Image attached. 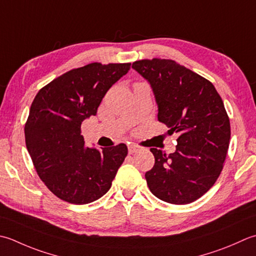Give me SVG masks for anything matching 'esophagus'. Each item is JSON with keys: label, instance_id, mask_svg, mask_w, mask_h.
I'll list each match as a JSON object with an SVG mask.
<instances>
[{"label": "esophagus", "instance_id": "obj_1", "mask_svg": "<svg viewBox=\"0 0 256 256\" xmlns=\"http://www.w3.org/2000/svg\"><path fill=\"white\" fill-rule=\"evenodd\" d=\"M128 153L130 154L136 153L138 151H140V150H141V148L138 146V145H135V144H130L128 146Z\"/></svg>", "mask_w": 256, "mask_h": 256}]
</instances>
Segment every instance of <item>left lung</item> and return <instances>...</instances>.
<instances>
[{
  "instance_id": "8db88e82",
  "label": "left lung",
  "mask_w": 256,
  "mask_h": 256,
  "mask_svg": "<svg viewBox=\"0 0 256 256\" xmlns=\"http://www.w3.org/2000/svg\"><path fill=\"white\" fill-rule=\"evenodd\" d=\"M132 68L151 85L158 121L178 134L174 153L151 148L150 191L171 204L194 202L213 186L228 154L231 126L222 98L211 82L173 60H142Z\"/></svg>"
}]
</instances>
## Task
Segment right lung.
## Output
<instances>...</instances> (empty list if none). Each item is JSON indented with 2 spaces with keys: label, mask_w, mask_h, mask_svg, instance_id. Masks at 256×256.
Segmentation results:
<instances>
[{
  "label": "right lung",
  "mask_w": 256,
  "mask_h": 256,
  "mask_svg": "<svg viewBox=\"0 0 256 256\" xmlns=\"http://www.w3.org/2000/svg\"><path fill=\"white\" fill-rule=\"evenodd\" d=\"M131 63H91L40 90L24 128L25 143L40 178L54 195L88 204L106 193L128 155L126 145L85 146L84 120L96 115L102 98L128 72Z\"/></svg>",
  "instance_id": "add662e5"
}]
</instances>
